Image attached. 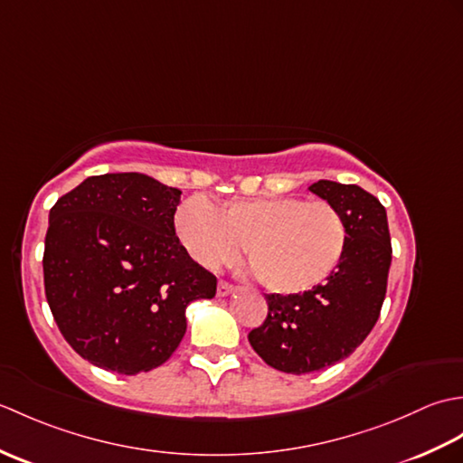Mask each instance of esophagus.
<instances>
[{"label": "esophagus", "instance_id": "34e87169", "mask_svg": "<svg viewBox=\"0 0 463 463\" xmlns=\"http://www.w3.org/2000/svg\"><path fill=\"white\" fill-rule=\"evenodd\" d=\"M231 292H234V287H232V284L224 282V280H221L219 284H216V297H229Z\"/></svg>", "mask_w": 463, "mask_h": 463}]
</instances>
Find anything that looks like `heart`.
Returning <instances> with one entry per match:
<instances>
[{"label":"heart","mask_w":463,"mask_h":463,"mask_svg":"<svg viewBox=\"0 0 463 463\" xmlns=\"http://www.w3.org/2000/svg\"><path fill=\"white\" fill-rule=\"evenodd\" d=\"M173 226L183 250L206 270L232 262L242 244L252 272L284 297L326 282L348 247V226L336 206L298 196L221 203L193 196L176 206Z\"/></svg>","instance_id":"1"}]
</instances>
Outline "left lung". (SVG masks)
Instances as JSON below:
<instances>
[{
  "instance_id": "left-lung-1",
  "label": "left lung",
  "mask_w": 463,
  "mask_h": 463,
  "mask_svg": "<svg viewBox=\"0 0 463 463\" xmlns=\"http://www.w3.org/2000/svg\"><path fill=\"white\" fill-rule=\"evenodd\" d=\"M308 191L334 204L348 247L332 277L304 294H267L269 314L249 334L254 352L287 373H310L344 360L366 340L386 297L392 244L386 209L358 184L318 181Z\"/></svg>"
}]
</instances>
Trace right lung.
<instances>
[{"label": "right lung", "mask_w": 463, "mask_h": 463, "mask_svg": "<svg viewBox=\"0 0 463 463\" xmlns=\"http://www.w3.org/2000/svg\"><path fill=\"white\" fill-rule=\"evenodd\" d=\"M181 191L143 173L90 176L49 211L43 280L53 318L81 358L125 376L171 358L186 307L216 279L176 241Z\"/></svg>", "instance_id": "1"}]
</instances>
